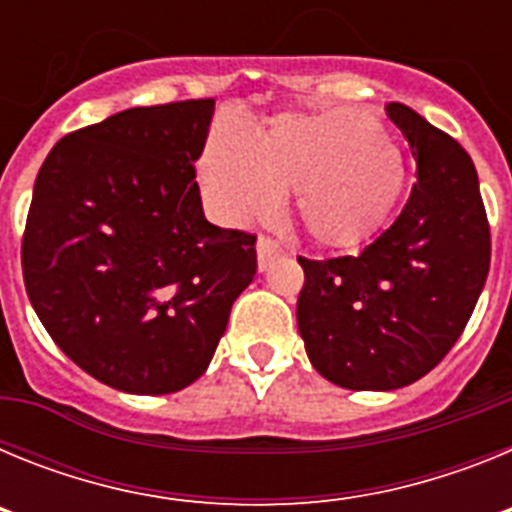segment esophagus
<instances>
[{"label":"esophagus","mask_w":512,"mask_h":512,"mask_svg":"<svg viewBox=\"0 0 512 512\" xmlns=\"http://www.w3.org/2000/svg\"><path fill=\"white\" fill-rule=\"evenodd\" d=\"M282 253V246H279L277 241H271V238H264L261 235L259 243H256V256H259V269L264 271L266 266H269V261L274 259V256H279Z\"/></svg>","instance_id":"obj_1"}]
</instances>
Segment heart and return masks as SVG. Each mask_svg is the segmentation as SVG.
I'll list each match as a JSON object with an SVG mask.
<instances>
[{"mask_svg":"<svg viewBox=\"0 0 512 512\" xmlns=\"http://www.w3.org/2000/svg\"><path fill=\"white\" fill-rule=\"evenodd\" d=\"M202 187L230 223L274 215L295 192L297 220L330 248L364 243L390 217L405 187V166L374 117L359 110L284 112L253 138L220 125L200 164Z\"/></svg>","mask_w":512,"mask_h":512,"instance_id":"1","label":"heart"}]
</instances>
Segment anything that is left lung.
Instances as JSON below:
<instances>
[{"mask_svg": "<svg viewBox=\"0 0 512 512\" xmlns=\"http://www.w3.org/2000/svg\"><path fill=\"white\" fill-rule=\"evenodd\" d=\"M418 182L395 223L356 256H300L297 328L310 364L346 390L418 382L467 328L490 271L477 169L451 135L390 102Z\"/></svg>", "mask_w": 512, "mask_h": 512, "instance_id": "1", "label": "left lung"}]
</instances>
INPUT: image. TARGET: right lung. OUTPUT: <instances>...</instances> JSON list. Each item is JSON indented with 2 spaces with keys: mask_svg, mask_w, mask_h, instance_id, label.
<instances>
[{
  "mask_svg": "<svg viewBox=\"0 0 512 512\" xmlns=\"http://www.w3.org/2000/svg\"><path fill=\"white\" fill-rule=\"evenodd\" d=\"M212 112L215 99L117 112L58 140L35 179L27 297L63 354L120 392L200 379L256 274V235L202 212Z\"/></svg>",
  "mask_w": 512,
  "mask_h": 512,
  "instance_id": "add662e5",
  "label": "right lung"
}]
</instances>
